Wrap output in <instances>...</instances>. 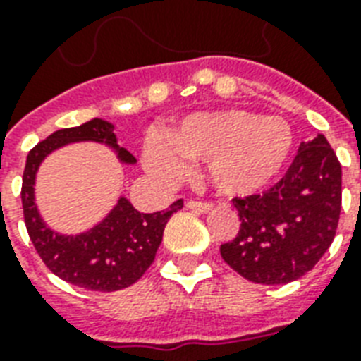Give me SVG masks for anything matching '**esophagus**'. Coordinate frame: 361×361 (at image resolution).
<instances>
[{"instance_id": "obj_1", "label": "esophagus", "mask_w": 361, "mask_h": 361, "mask_svg": "<svg viewBox=\"0 0 361 361\" xmlns=\"http://www.w3.org/2000/svg\"><path fill=\"white\" fill-rule=\"evenodd\" d=\"M185 206L189 209H192V212H197V214H208V212H212V209H214V204L200 202V200H189Z\"/></svg>"}]
</instances>
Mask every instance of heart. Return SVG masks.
Wrapping results in <instances>:
<instances>
[{
    "mask_svg": "<svg viewBox=\"0 0 361 361\" xmlns=\"http://www.w3.org/2000/svg\"><path fill=\"white\" fill-rule=\"evenodd\" d=\"M294 146L290 123L241 109L197 112L164 130L144 153L147 169L176 178L187 163L204 161L209 185L221 195L245 197L279 174Z\"/></svg>",
    "mask_w": 361,
    "mask_h": 361,
    "instance_id": "b5f03b06",
    "label": "heart"
}]
</instances>
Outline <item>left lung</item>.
<instances>
[{"label":"left lung","mask_w":361,"mask_h":361,"mask_svg":"<svg viewBox=\"0 0 361 361\" xmlns=\"http://www.w3.org/2000/svg\"><path fill=\"white\" fill-rule=\"evenodd\" d=\"M240 232L221 257L247 281L286 285L314 268L336 238L341 164L324 135L302 142L286 174L262 195L232 200Z\"/></svg>","instance_id":"obj_1"}]
</instances>
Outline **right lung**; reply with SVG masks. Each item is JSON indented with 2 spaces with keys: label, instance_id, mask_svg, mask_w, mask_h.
<instances>
[{
  "label": "right lung",
  "instance_id": "1",
  "mask_svg": "<svg viewBox=\"0 0 361 361\" xmlns=\"http://www.w3.org/2000/svg\"><path fill=\"white\" fill-rule=\"evenodd\" d=\"M114 129L110 121L93 118L78 127L56 130L27 153L22 178V206L31 243L52 274L86 290H121L140 279L152 266L169 219L183 208V200H176L163 212L140 214L120 197L103 221L80 234H61L44 223L35 204L42 161L73 142H99L109 146L121 164H135L136 159L118 144Z\"/></svg>",
  "mask_w": 361,
  "mask_h": 361
}]
</instances>
